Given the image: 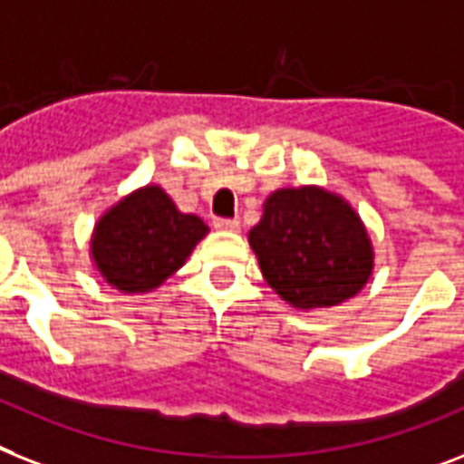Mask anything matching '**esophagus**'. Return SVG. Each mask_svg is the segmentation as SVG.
Masks as SVG:
<instances>
[{"label": "esophagus", "mask_w": 464, "mask_h": 464, "mask_svg": "<svg viewBox=\"0 0 464 464\" xmlns=\"http://www.w3.org/2000/svg\"><path fill=\"white\" fill-rule=\"evenodd\" d=\"M214 228H219V231H238L240 221L238 219H214Z\"/></svg>", "instance_id": "esophagus-1"}]
</instances>
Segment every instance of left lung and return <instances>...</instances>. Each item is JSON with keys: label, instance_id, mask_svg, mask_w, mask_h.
<instances>
[{"label": "left lung", "instance_id": "8db88e82", "mask_svg": "<svg viewBox=\"0 0 464 464\" xmlns=\"http://www.w3.org/2000/svg\"><path fill=\"white\" fill-rule=\"evenodd\" d=\"M247 238L266 284L297 310L345 303L374 269L362 219L341 195L317 186L271 193Z\"/></svg>", "mask_w": 464, "mask_h": 464}]
</instances>
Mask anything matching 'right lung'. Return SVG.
I'll return each mask as SVG.
<instances>
[{
    "label": "right lung",
    "instance_id": "obj_1",
    "mask_svg": "<svg viewBox=\"0 0 464 464\" xmlns=\"http://www.w3.org/2000/svg\"><path fill=\"white\" fill-rule=\"evenodd\" d=\"M195 214L179 212L160 186L126 195L95 224L90 252L97 271L121 293H147L161 285L207 236Z\"/></svg>",
    "mask_w": 464,
    "mask_h": 464
}]
</instances>
